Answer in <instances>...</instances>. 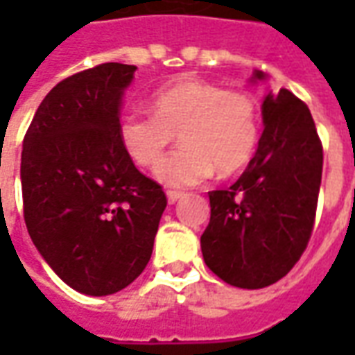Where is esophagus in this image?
Instances as JSON below:
<instances>
[{
	"label": "esophagus",
	"instance_id": "esophagus-1",
	"mask_svg": "<svg viewBox=\"0 0 355 355\" xmlns=\"http://www.w3.org/2000/svg\"><path fill=\"white\" fill-rule=\"evenodd\" d=\"M182 196H184V193L177 192V190H167V200H169V203H175V201L180 200Z\"/></svg>",
	"mask_w": 355,
	"mask_h": 355
}]
</instances>
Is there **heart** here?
I'll list each match as a JSON object with an SVG mask.
<instances>
[{
	"mask_svg": "<svg viewBox=\"0 0 355 355\" xmlns=\"http://www.w3.org/2000/svg\"><path fill=\"white\" fill-rule=\"evenodd\" d=\"M152 114L125 110L117 117V139L140 167H154L177 137L182 146L165 157L157 177L171 186H192L215 169L228 177L253 159L261 117L245 91H232L200 80L177 81L155 91Z\"/></svg>",
	"mask_w": 355,
	"mask_h": 355,
	"instance_id": "1",
	"label": "heart"
}]
</instances>
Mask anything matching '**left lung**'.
I'll return each mask as SVG.
<instances>
[{"label":"left lung","mask_w":355,"mask_h":355,"mask_svg":"<svg viewBox=\"0 0 355 355\" xmlns=\"http://www.w3.org/2000/svg\"><path fill=\"white\" fill-rule=\"evenodd\" d=\"M262 116L264 131L243 175L228 190L209 192L211 220L201 236L209 270L241 289L279 282L302 257L323 169V146L304 102L279 89L268 93Z\"/></svg>","instance_id":"8db88e82"}]
</instances>
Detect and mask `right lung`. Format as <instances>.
<instances>
[{"label":"right lung","mask_w":355,"mask_h":355,"mask_svg":"<svg viewBox=\"0 0 355 355\" xmlns=\"http://www.w3.org/2000/svg\"><path fill=\"white\" fill-rule=\"evenodd\" d=\"M135 70L104 62L66 78L24 135L28 234L62 282L93 297L142 274L167 207L162 186L135 167L117 139L121 94Z\"/></svg>","instance_id":"add662e5"}]
</instances>
